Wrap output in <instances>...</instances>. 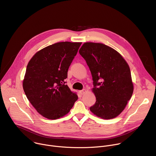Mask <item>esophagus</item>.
Wrapping results in <instances>:
<instances>
[{
  "instance_id": "34e87169",
  "label": "esophagus",
  "mask_w": 156,
  "mask_h": 156,
  "mask_svg": "<svg viewBox=\"0 0 156 156\" xmlns=\"http://www.w3.org/2000/svg\"><path fill=\"white\" fill-rule=\"evenodd\" d=\"M86 90H84H84H81L80 91V93L81 94H83L85 92H86Z\"/></svg>"
}]
</instances>
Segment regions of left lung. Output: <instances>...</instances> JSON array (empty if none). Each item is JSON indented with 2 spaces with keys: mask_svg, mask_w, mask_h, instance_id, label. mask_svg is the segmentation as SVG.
Here are the masks:
<instances>
[{
  "mask_svg": "<svg viewBox=\"0 0 156 156\" xmlns=\"http://www.w3.org/2000/svg\"><path fill=\"white\" fill-rule=\"evenodd\" d=\"M91 71L96 98L90 110L103 119L117 117L133 92L129 66L115 50L101 43L85 42L79 51Z\"/></svg>",
  "mask_w": 156,
  "mask_h": 156,
  "instance_id": "1",
  "label": "left lung"
}]
</instances>
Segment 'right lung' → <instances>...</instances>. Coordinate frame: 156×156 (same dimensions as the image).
Wrapping results in <instances>:
<instances>
[{
	"instance_id": "right-lung-1",
	"label": "right lung",
	"mask_w": 156,
	"mask_h": 156,
	"mask_svg": "<svg viewBox=\"0 0 156 156\" xmlns=\"http://www.w3.org/2000/svg\"><path fill=\"white\" fill-rule=\"evenodd\" d=\"M81 42H57L36 52L23 81L25 93L42 116L55 120L67 114L78 96L65 84L69 66Z\"/></svg>"
}]
</instances>
